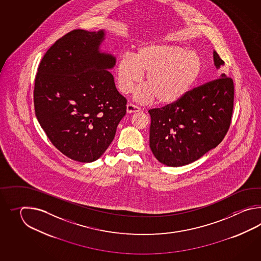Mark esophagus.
<instances>
[{
	"label": "esophagus",
	"instance_id": "1",
	"mask_svg": "<svg viewBox=\"0 0 261 261\" xmlns=\"http://www.w3.org/2000/svg\"><path fill=\"white\" fill-rule=\"evenodd\" d=\"M140 111H141V108L138 107V106H134L133 103H128L127 105V113H128V114Z\"/></svg>",
	"mask_w": 261,
	"mask_h": 261
}]
</instances>
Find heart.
<instances>
[{
    "label": "heart",
    "instance_id": "obj_1",
    "mask_svg": "<svg viewBox=\"0 0 261 261\" xmlns=\"http://www.w3.org/2000/svg\"><path fill=\"white\" fill-rule=\"evenodd\" d=\"M202 69V58L196 51L165 43L144 44L134 57L124 56L117 62V87L128 94L146 73L147 86L134 92V100L145 105L158 99L159 103L171 106L189 93Z\"/></svg>",
    "mask_w": 261,
    "mask_h": 261
}]
</instances>
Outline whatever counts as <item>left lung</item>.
I'll list each match as a JSON object with an SVG mask.
<instances>
[{"label": "left lung", "instance_id": "left-lung-1", "mask_svg": "<svg viewBox=\"0 0 261 261\" xmlns=\"http://www.w3.org/2000/svg\"><path fill=\"white\" fill-rule=\"evenodd\" d=\"M214 64L224 65L216 51ZM233 100L232 79L222 73L177 102L149 110V145L155 159L167 166H185L216 148L229 128Z\"/></svg>", "mask_w": 261, "mask_h": 261}]
</instances>
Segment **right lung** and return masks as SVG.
Here are the masks:
<instances>
[{
  "label": "right lung",
  "instance_id": "obj_1",
  "mask_svg": "<svg viewBox=\"0 0 261 261\" xmlns=\"http://www.w3.org/2000/svg\"><path fill=\"white\" fill-rule=\"evenodd\" d=\"M106 30H74L42 59L34 84L35 115L51 143L73 161H97L126 115L112 70L117 59L100 50Z\"/></svg>",
  "mask_w": 261,
  "mask_h": 261
}]
</instances>
